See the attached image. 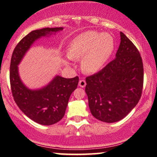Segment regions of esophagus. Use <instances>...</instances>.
I'll use <instances>...</instances> for the list:
<instances>
[{"label":"esophagus","mask_w":157,"mask_h":157,"mask_svg":"<svg viewBox=\"0 0 157 157\" xmlns=\"http://www.w3.org/2000/svg\"><path fill=\"white\" fill-rule=\"evenodd\" d=\"M86 82L84 80H80L79 81V86H80V87L84 88L85 86H86Z\"/></svg>","instance_id":"esophagus-1"}]
</instances>
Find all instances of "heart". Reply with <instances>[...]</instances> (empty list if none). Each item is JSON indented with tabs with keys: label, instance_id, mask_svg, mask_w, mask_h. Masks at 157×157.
Wrapping results in <instances>:
<instances>
[{
	"label": "heart",
	"instance_id": "heart-1",
	"mask_svg": "<svg viewBox=\"0 0 157 157\" xmlns=\"http://www.w3.org/2000/svg\"><path fill=\"white\" fill-rule=\"evenodd\" d=\"M114 49V40L109 33L87 31L71 41L68 47L66 65L71 60H80L85 71L94 73L103 67Z\"/></svg>",
	"mask_w": 157,
	"mask_h": 157
}]
</instances>
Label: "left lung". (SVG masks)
I'll return each instance as SVG.
<instances>
[{"label":"left lung","mask_w":157,"mask_h":157,"mask_svg":"<svg viewBox=\"0 0 157 157\" xmlns=\"http://www.w3.org/2000/svg\"><path fill=\"white\" fill-rule=\"evenodd\" d=\"M143 64L134 44L120 32L114 60L86 78V93L91 114L108 123L125 117L138 103L143 86Z\"/></svg>","instance_id":"obj_1"}]
</instances>
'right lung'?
I'll use <instances>...</instances> for the list:
<instances>
[{"label":"right lung","mask_w":157,"mask_h":157,"mask_svg":"<svg viewBox=\"0 0 157 157\" xmlns=\"http://www.w3.org/2000/svg\"><path fill=\"white\" fill-rule=\"evenodd\" d=\"M63 29V27H56L31 32L16 46L11 58L10 77L14 100L24 114L40 125H53L63 117L69 97L77 87L79 77L64 78L56 75L45 86L31 89L21 80L18 65L36 40Z\"/></svg>","instance_id":"add662e5"}]
</instances>
